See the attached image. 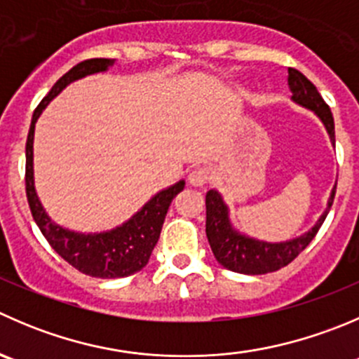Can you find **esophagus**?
<instances>
[{
  "label": "esophagus",
  "instance_id": "1",
  "mask_svg": "<svg viewBox=\"0 0 359 359\" xmlns=\"http://www.w3.org/2000/svg\"><path fill=\"white\" fill-rule=\"evenodd\" d=\"M208 180H210V168H207V166H196V168L191 170L189 182L193 186H205Z\"/></svg>",
  "mask_w": 359,
  "mask_h": 359
}]
</instances>
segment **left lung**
I'll return each instance as SVG.
<instances>
[{"instance_id": "obj_1", "label": "left lung", "mask_w": 359, "mask_h": 359, "mask_svg": "<svg viewBox=\"0 0 359 359\" xmlns=\"http://www.w3.org/2000/svg\"><path fill=\"white\" fill-rule=\"evenodd\" d=\"M287 83L291 87L294 102L314 110L325 123L332 142H335V123H333L332 110L319 95L314 83L294 68H287ZM335 189L332 191V196H330L328 208L316 222L314 228L298 238L283 243L259 242V240L236 233L229 226L228 208L222 203V198L219 196L217 191H208L205 196V205H207V229L205 231H207L208 243H210L215 259L231 272L247 273V276H261V273L276 272L283 266H287L318 235L319 228L325 222L333 205Z\"/></svg>"}]
</instances>
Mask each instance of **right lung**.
<instances>
[{"label": "right lung", "mask_w": 359, "mask_h": 359, "mask_svg": "<svg viewBox=\"0 0 359 359\" xmlns=\"http://www.w3.org/2000/svg\"><path fill=\"white\" fill-rule=\"evenodd\" d=\"M110 65H114V59H86L73 66L68 73H65L34 110L26 142V196L34 222L43 233L47 242L50 243L52 249L66 263H69L86 276L100 277V279L128 277L142 270L149 263L152 249L161 235L163 222H165L170 203L184 189V180H180L175 186L156 194L126 224L119 226L112 231L98 233V235H80V233L68 231V229L54 224L50 217L45 214L43 207L34 193L33 184L34 123L40 117L41 110L47 107V103L54 96H57L69 82L91 75V73L105 72Z\"/></svg>", "instance_id": "obj_1"}]
</instances>
